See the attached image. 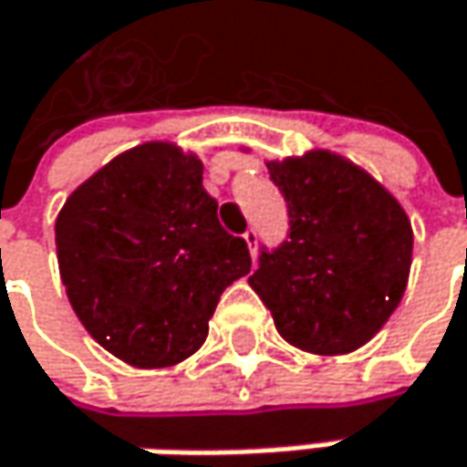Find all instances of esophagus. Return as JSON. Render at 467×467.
Listing matches in <instances>:
<instances>
[{
  "label": "esophagus",
  "mask_w": 467,
  "mask_h": 467,
  "mask_svg": "<svg viewBox=\"0 0 467 467\" xmlns=\"http://www.w3.org/2000/svg\"><path fill=\"white\" fill-rule=\"evenodd\" d=\"M244 242H247V247H250V255L255 258V255H258V231H255V228H247Z\"/></svg>",
  "instance_id": "34e87169"
}]
</instances>
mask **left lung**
I'll use <instances>...</instances> for the list:
<instances>
[{
    "mask_svg": "<svg viewBox=\"0 0 467 467\" xmlns=\"http://www.w3.org/2000/svg\"><path fill=\"white\" fill-rule=\"evenodd\" d=\"M265 166L287 202L290 234L263 250L250 287L287 344L312 355L355 352L406 293L411 220L366 169L330 150Z\"/></svg>",
    "mask_w": 467,
    "mask_h": 467,
    "instance_id": "1",
    "label": "left lung"
}]
</instances>
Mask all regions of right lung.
I'll use <instances>...</instances> for the list:
<instances>
[{"label":"right lung","instance_id":"add662e5","mask_svg":"<svg viewBox=\"0 0 467 467\" xmlns=\"http://www.w3.org/2000/svg\"><path fill=\"white\" fill-rule=\"evenodd\" d=\"M202 174L199 155L145 142L88 177L56 217L78 320L134 368L191 358L223 290L250 274L247 242L223 231Z\"/></svg>","mask_w":467,"mask_h":467}]
</instances>
